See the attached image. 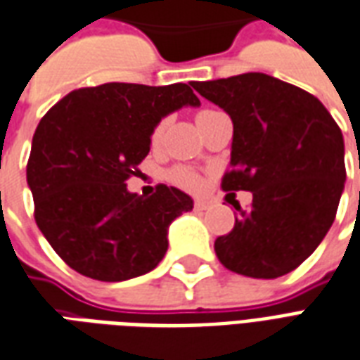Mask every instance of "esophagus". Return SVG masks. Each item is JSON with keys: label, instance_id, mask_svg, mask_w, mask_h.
<instances>
[{"label": "esophagus", "instance_id": "obj_1", "mask_svg": "<svg viewBox=\"0 0 360 360\" xmlns=\"http://www.w3.org/2000/svg\"><path fill=\"white\" fill-rule=\"evenodd\" d=\"M207 207H210V204H207V202H204V200L194 202V210H196V212H204V210H207Z\"/></svg>", "mask_w": 360, "mask_h": 360}]
</instances>
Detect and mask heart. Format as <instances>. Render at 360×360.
Masks as SVG:
<instances>
[{
	"label": "heart",
	"mask_w": 360,
	"mask_h": 360,
	"mask_svg": "<svg viewBox=\"0 0 360 360\" xmlns=\"http://www.w3.org/2000/svg\"><path fill=\"white\" fill-rule=\"evenodd\" d=\"M212 112V110H204V112L198 114V118H202L204 114ZM164 127H166V122L162 120L154 126L153 133H150V143L153 145H158L160 139H162V133H164ZM169 181H173L175 185H179L183 188H188V191H198L202 187V177L198 173L191 172L187 167H175L169 172Z\"/></svg>",
	"instance_id": "heart-1"
}]
</instances>
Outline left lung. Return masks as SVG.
<instances>
[{"instance_id":"obj_1","label":"left lung","mask_w":360,"mask_h":360,"mask_svg":"<svg viewBox=\"0 0 360 360\" xmlns=\"http://www.w3.org/2000/svg\"><path fill=\"white\" fill-rule=\"evenodd\" d=\"M233 120L223 191H250L234 229L215 240L233 273L276 278L300 267L334 223L345 183L343 135L321 101L278 78L248 72L193 82Z\"/></svg>"}]
</instances>
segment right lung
Masks as SVG:
<instances>
[{"label": "right lung", "mask_w": 360, "mask_h": 360, "mask_svg": "<svg viewBox=\"0 0 360 360\" xmlns=\"http://www.w3.org/2000/svg\"><path fill=\"white\" fill-rule=\"evenodd\" d=\"M200 106L187 84H103L60 98L36 127L26 181L36 223L74 271L122 282L153 271L167 252V229L193 198L160 185L153 196L126 181L150 150L167 114Z\"/></svg>", "instance_id": "add662e5"}]
</instances>
